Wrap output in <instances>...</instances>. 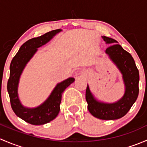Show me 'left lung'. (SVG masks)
<instances>
[{
  "mask_svg": "<svg viewBox=\"0 0 147 147\" xmlns=\"http://www.w3.org/2000/svg\"><path fill=\"white\" fill-rule=\"evenodd\" d=\"M102 38L107 44H111L105 53L121 72L125 92L117 102L104 103L94 99L87 84L85 94L87 109L93 116L98 119H117L124 117L137 100L139 94V70L131 54L117 44V41L106 36H102Z\"/></svg>",
  "mask_w": 147,
  "mask_h": 147,
  "instance_id": "obj_1",
  "label": "left lung"
}]
</instances>
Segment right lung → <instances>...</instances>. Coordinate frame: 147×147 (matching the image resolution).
<instances>
[{"instance_id":"add662e5","label":"right lung","mask_w":147,"mask_h":147,"mask_svg":"<svg viewBox=\"0 0 147 147\" xmlns=\"http://www.w3.org/2000/svg\"><path fill=\"white\" fill-rule=\"evenodd\" d=\"M62 31L57 29L50 31L41 36L28 40L20 47L10 65V78L7 90L13 112L18 117L33 125H42L53 120L60 112L62 94L65 89L74 82L75 79L69 78L58 83L48 98L42 105L35 108H28L22 105L18 94L20 77L25 67L38 50V47L48 42L57 33Z\"/></svg>"}]
</instances>
